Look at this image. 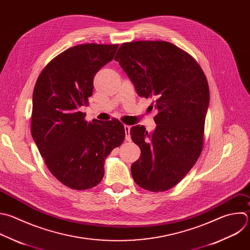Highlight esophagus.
<instances>
[{
  "mask_svg": "<svg viewBox=\"0 0 250 250\" xmlns=\"http://www.w3.org/2000/svg\"><path fill=\"white\" fill-rule=\"evenodd\" d=\"M125 140H126V141H130V140H131V137H130V134H129L130 126L125 125Z\"/></svg>",
  "mask_w": 250,
  "mask_h": 250,
  "instance_id": "esophagus-1",
  "label": "esophagus"
}]
</instances>
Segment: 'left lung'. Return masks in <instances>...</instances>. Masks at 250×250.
Segmentation results:
<instances>
[{
	"mask_svg": "<svg viewBox=\"0 0 250 250\" xmlns=\"http://www.w3.org/2000/svg\"><path fill=\"white\" fill-rule=\"evenodd\" d=\"M115 61L137 95L152 98L158 110L153 133L140 125L130 128L141 150L131 165L132 178L146 190L166 191L187 176L201 154L210 99L207 78L189 54L166 41L124 43Z\"/></svg>",
	"mask_w": 250,
	"mask_h": 250,
	"instance_id": "obj_1",
	"label": "left lung"
}]
</instances>
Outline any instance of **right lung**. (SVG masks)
<instances>
[{"label":"right lung","instance_id":"1","mask_svg":"<svg viewBox=\"0 0 250 250\" xmlns=\"http://www.w3.org/2000/svg\"><path fill=\"white\" fill-rule=\"evenodd\" d=\"M118 44H82L55 57L39 74L32 97L31 134L52 175L65 187L84 190L104 177L107 156L125 140L124 125L85 121L93 79L111 62Z\"/></svg>","mask_w":250,"mask_h":250}]
</instances>
